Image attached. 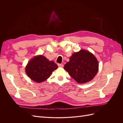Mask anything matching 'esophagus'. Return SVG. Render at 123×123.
Masks as SVG:
<instances>
[{
  "mask_svg": "<svg viewBox=\"0 0 123 123\" xmlns=\"http://www.w3.org/2000/svg\"><path fill=\"white\" fill-rule=\"evenodd\" d=\"M58 66L59 67H64V65L62 64H58Z\"/></svg>",
  "mask_w": 123,
  "mask_h": 123,
  "instance_id": "1",
  "label": "esophagus"
}]
</instances>
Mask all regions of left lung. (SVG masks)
Masks as SVG:
<instances>
[{"label":"left lung","instance_id":"obj_1","mask_svg":"<svg viewBox=\"0 0 123 123\" xmlns=\"http://www.w3.org/2000/svg\"><path fill=\"white\" fill-rule=\"evenodd\" d=\"M98 68L97 59L92 53L84 50L73 53L64 66V69L80 84L92 80L97 73Z\"/></svg>","mask_w":123,"mask_h":123}]
</instances>
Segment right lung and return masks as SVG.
<instances>
[{
    "instance_id": "obj_1",
    "label": "right lung",
    "mask_w": 123,
    "mask_h": 123,
    "mask_svg": "<svg viewBox=\"0 0 123 123\" xmlns=\"http://www.w3.org/2000/svg\"><path fill=\"white\" fill-rule=\"evenodd\" d=\"M57 68V65L53 61H50L43 56L39 55L28 62L25 72L31 80L40 83L48 79Z\"/></svg>"
}]
</instances>
